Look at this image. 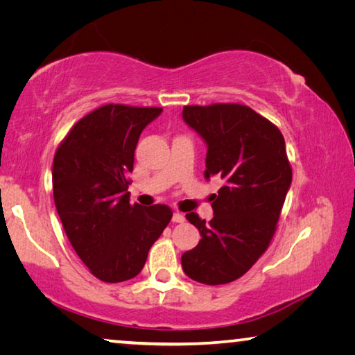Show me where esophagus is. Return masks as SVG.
<instances>
[{"mask_svg": "<svg viewBox=\"0 0 355 355\" xmlns=\"http://www.w3.org/2000/svg\"><path fill=\"white\" fill-rule=\"evenodd\" d=\"M172 220L175 222V224H182V222H184V214L183 213H173V218Z\"/></svg>", "mask_w": 355, "mask_h": 355, "instance_id": "esophagus-1", "label": "esophagus"}]
</instances>
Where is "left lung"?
<instances>
[{
	"instance_id": "obj_1",
	"label": "left lung",
	"mask_w": 355,
	"mask_h": 355,
	"mask_svg": "<svg viewBox=\"0 0 355 355\" xmlns=\"http://www.w3.org/2000/svg\"><path fill=\"white\" fill-rule=\"evenodd\" d=\"M183 119L208 146L205 177L219 173L227 183L214 196L211 220L186 214L202 239L182 255V266L200 284H230L254 266L277 230L293 178L285 139L245 105H188Z\"/></svg>"
}]
</instances>
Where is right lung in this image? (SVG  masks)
<instances>
[{
  "label": "right lung",
  "instance_id": "obj_1",
  "mask_svg": "<svg viewBox=\"0 0 355 355\" xmlns=\"http://www.w3.org/2000/svg\"><path fill=\"white\" fill-rule=\"evenodd\" d=\"M163 107L107 103L70 128L53 161V197L70 244L98 280L136 277L172 219L167 205L130 203L142 130Z\"/></svg>",
  "mask_w": 355,
  "mask_h": 355
}]
</instances>
